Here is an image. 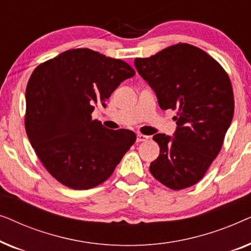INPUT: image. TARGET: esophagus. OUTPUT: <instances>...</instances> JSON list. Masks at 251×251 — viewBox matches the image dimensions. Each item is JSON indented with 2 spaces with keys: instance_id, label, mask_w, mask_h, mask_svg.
Listing matches in <instances>:
<instances>
[{
  "instance_id": "34e87169",
  "label": "esophagus",
  "mask_w": 251,
  "mask_h": 251,
  "mask_svg": "<svg viewBox=\"0 0 251 251\" xmlns=\"http://www.w3.org/2000/svg\"><path fill=\"white\" fill-rule=\"evenodd\" d=\"M149 139V136H145V135H142V133H139V135H137V142L138 143H142V142H146V140Z\"/></svg>"
}]
</instances>
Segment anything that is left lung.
<instances>
[{
  "mask_svg": "<svg viewBox=\"0 0 251 251\" xmlns=\"http://www.w3.org/2000/svg\"><path fill=\"white\" fill-rule=\"evenodd\" d=\"M135 66L160 107L177 111L174 137H153L160 154L151 163V174L171 190L190 187L218 155L232 122L234 97L228 75L207 52L187 43L136 58Z\"/></svg>",
  "mask_w": 251,
  "mask_h": 251,
  "instance_id": "obj_1",
  "label": "left lung"
}]
</instances>
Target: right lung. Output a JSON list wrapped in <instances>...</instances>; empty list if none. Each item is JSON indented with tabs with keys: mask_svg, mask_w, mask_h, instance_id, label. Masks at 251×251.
Listing matches in <instances>:
<instances>
[{
	"mask_svg": "<svg viewBox=\"0 0 251 251\" xmlns=\"http://www.w3.org/2000/svg\"><path fill=\"white\" fill-rule=\"evenodd\" d=\"M135 71L121 59L72 49L40 64L26 88L25 128L36 155L53 178L89 190L111 177L136 142L135 132L109 130L92 120L95 105Z\"/></svg>",
	"mask_w": 251,
	"mask_h": 251,
	"instance_id": "right-lung-1",
	"label": "right lung"
}]
</instances>
